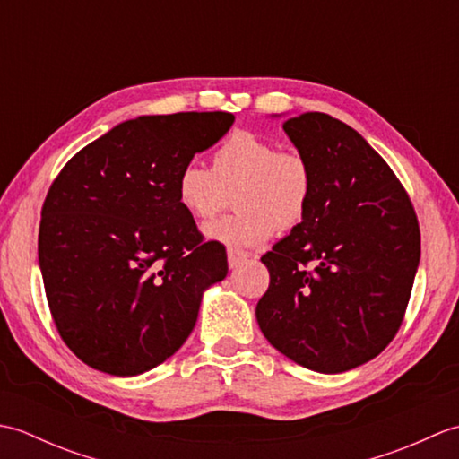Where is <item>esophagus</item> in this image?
Returning <instances> with one entry per match:
<instances>
[{
    "label": "esophagus",
    "instance_id": "esophagus-1",
    "mask_svg": "<svg viewBox=\"0 0 459 459\" xmlns=\"http://www.w3.org/2000/svg\"><path fill=\"white\" fill-rule=\"evenodd\" d=\"M247 260V255L245 252H237V250H229V266L235 270V268H238L242 262Z\"/></svg>",
    "mask_w": 459,
    "mask_h": 459
}]
</instances>
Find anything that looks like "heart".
Instances as JSON below:
<instances>
[{"instance_id":"1","label":"heart","mask_w":459,"mask_h":459,"mask_svg":"<svg viewBox=\"0 0 459 459\" xmlns=\"http://www.w3.org/2000/svg\"><path fill=\"white\" fill-rule=\"evenodd\" d=\"M237 212L211 222L204 237L230 250L262 247L278 232L306 221L314 199V171L298 152L252 132H232L211 153V169L189 163L175 181V197L195 221H209L227 207Z\"/></svg>"}]
</instances>
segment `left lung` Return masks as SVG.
Returning <instances> with one entry per match:
<instances>
[{"instance_id": "obj_1", "label": "left lung", "mask_w": 459, "mask_h": 459, "mask_svg": "<svg viewBox=\"0 0 459 459\" xmlns=\"http://www.w3.org/2000/svg\"><path fill=\"white\" fill-rule=\"evenodd\" d=\"M314 171L301 227L262 256L270 286L262 333L294 363L335 375L394 339L420 262V227L388 163L351 126L324 112L284 122Z\"/></svg>"}]
</instances>
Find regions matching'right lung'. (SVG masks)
I'll return each mask as SVG.
<instances>
[{
    "instance_id": "right-lung-1",
    "label": "right lung",
    "mask_w": 459,
    "mask_h": 459,
    "mask_svg": "<svg viewBox=\"0 0 459 459\" xmlns=\"http://www.w3.org/2000/svg\"><path fill=\"white\" fill-rule=\"evenodd\" d=\"M232 122L229 112L140 116L56 175L41 211L39 266L58 335L82 363L142 375L191 335L203 291L224 280L229 262L181 209L175 181Z\"/></svg>"
}]
</instances>
